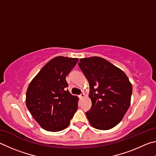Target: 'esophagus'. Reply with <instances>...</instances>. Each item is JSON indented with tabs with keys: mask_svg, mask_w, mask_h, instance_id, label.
Segmentation results:
<instances>
[{
	"mask_svg": "<svg viewBox=\"0 0 156 156\" xmlns=\"http://www.w3.org/2000/svg\"><path fill=\"white\" fill-rule=\"evenodd\" d=\"M80 99H83V98L85 97V94H84V93H81V94L80 95Z\"/></svg>",
	"mask_w": 156,
	"mask_h": 156,
	"instance_id": "34e87169",
	"label": "esophagus"
}]
</instances>
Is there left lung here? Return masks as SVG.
Segmentation results:
<instances>
[{"label": "left lung", "mask_w": 156, "mask_h": 156, "mask_svg": "<svg viewBox=\"0 0 156 156\" xmlns=\"http://www.w3.org/2000/svg\"><path fill=\"white\" fill-rule=\"evenodd\" d=\"M78 64L90 88L92 108L86 113L89 122L97 129H112L129 108L132 83L123 71L101 57L81 58Z\"/></svg>", "instance_id": "8db88e82"}]
</instances>
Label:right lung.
<instances>
[{
	"label": "right lung",
	"mask_w": 156,
	"mask_h": 156,
	"mask_svg": "<svg viewBox=\"0 0 156 156\" xmlns=\"http://www.w3.org/2000/svg\"><path fill=\"white\" fill-rule=\"evenodd\" d=\"M77 62V58L54 57L29 83L27 107L44 129L59 132L66 129L77 110L79 98L66 89V76Z\"/></svg>",
	"instance_id": "obj_1"
}]
</instances>
